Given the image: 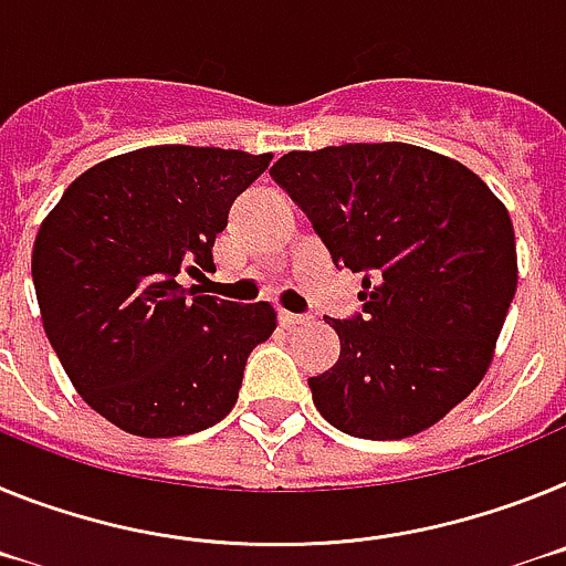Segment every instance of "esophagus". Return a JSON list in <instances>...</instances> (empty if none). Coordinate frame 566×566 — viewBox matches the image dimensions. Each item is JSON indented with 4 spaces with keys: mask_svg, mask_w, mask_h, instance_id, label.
Masks as SVG:
<instances>
[{
    "mask_svg": "<svg viewBox=\"0 0 566 566\" xmlns=\"http://www.w3.org/2000/svg\"><path fill=\"white\" fill-rule=\"evenodd\" d=\"M279 322H282V327H296V324L311 322V316H304V313H290V311H279Z\"/></svg>",
    "mask_w": 566,
    "mask_h": 566,
    "instance_id": "esophagus-1",
    "label": "esophagus"
}]
</instances>
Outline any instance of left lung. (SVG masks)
<instances>
[{
  "label": "left lung",
  "mask_w": 566,
  "mask_h": 566,
  "mask_svg": "<svg viewBox=\"0 0 566 566\" xmlns=\"http://www.w3.org/2000/svg\"><path fill=\"white\" fill-rule=\"evenodd\" d=\"M270 176L336 268L365 273L353 318H327L338 361L307 378L356 439H407L479 387L518 284L499 196L461 161L405 142L290 150Z\"/></svg>",
  "instance_id": "8db88e82"
}]
</instances>
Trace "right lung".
Returning a JSON list of instances; mask_svg holds the SVG:
<instances>
[{
    "label": "right lung",
    "mask_w": 566,
    "mask_h": 566,
    "mask_svg": "<svg viewBox=\"0 0 566 566\" xmlns=\"http://www.w3.org/2000/svg\"><path fill=\"white\" fill-rule=\"evenodd\" d=\"M270 154L156 145L67 185L33 242L48 342L87 407L142 439L208 430L233 410L268 302L199 296L179 273L216 270V233Z\"/></svg>",
    "instance_id": "add662e5"
}]
</instances>
